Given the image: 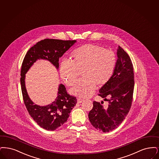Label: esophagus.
I'll return each instance as SVG.
<instances>
[{"label":"esophagus","instance_id":"34e87169","mask_svg":"<svg viewBox=\"0 0 159 159\" xmlns=\"http://www.w3.org/2000/svg\"><path fill=\"white\" fill-rule=\"evenodd\" d=\"M83 101H84V99H82L81 98H78V99H77V102L78 103H81Z\"/></svg>","mask_w":159,"mask_h":159}]
</instances>
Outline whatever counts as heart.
Listing matches in <instances>:
<instances>
[{
    "mask_svg": "<svg viewBox=\"0 0 159 159\" xmlns=\"http://www.w3.org/2000/svg\"><path fill=\"white\" fill-rule=\"evenodd\" d=\"M116 64L115 55L109 50L94 44H86L74 50L70 61L64 60L60 65L61 76L71 86L81 70L83 76L70 92L79 97H88L93 94L96 85L102 86L113 75Z\"/></svg>",
    "mask_w": 159,
    "mask_h": 159,
    "instance_id": "1",
    "label": "heart"
}]
</instances>
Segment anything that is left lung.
I'll return each mask as SVG.
<instances>
[{"instance_id": "obj_1", "label": "left lung", "mask_w": 159, "mask_h": 159, "mask_svg": "<svg viewBox=\"0 0 159 159\" xmlns=\"http://www.w3.org/2000/svg\"><path fill=\"white\" fill-rule=\"evenodd\" d=\"M113 74L99 90L98 95L108 102V106L93 102L89 113L91 125L97 129L108 132L123 122L131 107L134 89V74L130 57L120 46Z\"/></svg>"}]
</instances>
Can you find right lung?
Returning <instances> with one entry per match:
<instances>
[{
  "instance_id": "right-lung-1",
  "label": "right lung",
  "mask_w": 159,
  "mask_h": 159,
  "mask_svg": "<svg viewBox=\"0 0 159 159\" xmlns=\"http://www.w3.org/2000/svg\"><path fill=\"white\" fill-rule=\"evenodd\" d=\"M76 40L46 39L37 43L28 50L22 63L21 86L24 104L35 122L43 129L55 131L65 124L70 111L76 105V97L69 95L63 84L59 87L57 96L52 103L46 106L34 104L27 94L25 86V74L37 59H44L59 67V59Z\"/></svg>"
}]
</instances>
